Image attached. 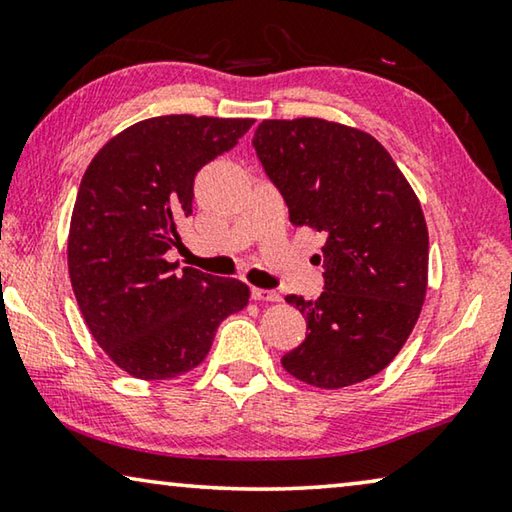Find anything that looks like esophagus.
Segmentation results:
<instances>
[{"label": "esophagus", "mask_w": 512, "mask_h": 512, "mask_svg": "<svg viewBox=\"0 0 512 512\" xmlns=\"http://www.w3.org/2000/svg\"><path fill=\"white\" fill-rule=\"evenodd\" d=\"M250 296H253V300H257V302H280V293L268 291V289L253 287V291H250Z\"/></svg>", "instance_id": "34e87169"}]
</instances>
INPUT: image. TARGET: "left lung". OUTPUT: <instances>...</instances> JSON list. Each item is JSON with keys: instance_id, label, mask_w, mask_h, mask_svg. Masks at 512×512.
Instances as JSON below:
<instances>
[{"instance_id": "left-lung-1", "label": "left lung", "mask_w": 512, "mask_h": 512, "mask_svg": "<svg viewBox=\"0 0 512 512\" xmlns=\"http://www.w3.org/2000/svg\"><path fill=\"white\" fill-rule=\"evenodd\" d=\"M253 146L291 223L327 237L325 291L287 296L307 339L284 354V370L325 391L375 377L404 348L427 296L418 196L375 137L339 121L264 119Z\"/></svg>"}]
</instances>
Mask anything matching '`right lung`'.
Returning a JSON list of instances; mask_svg holds the SVG:
<instances>
[{
    "instance_id": "add662e5",
    "label": "right lung",
    "mask_w": 512,
    "mask_h": 512,
    "mask_svg": "<svg viewBox=\"0 0 512 512\" xmlns=\"http://www.w3.org/2000/svg\"><path fill=\"white\" fill-rule=\"evenodd\" d=\"M255 119L151 117L94 155L67 237L69 280L94 341L128 375L173 379L194 370L223 318L248 305V284L185 266L167 250L192 214L194 178Z\"/></svg>"
}]
</instances>
